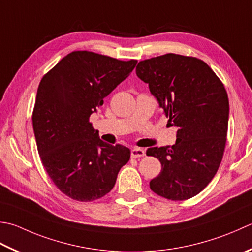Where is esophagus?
<instances>
[{"mask_svg": "<svg viewBox=\"0 0 252 252\" xmlns=\"http://www.w3.org/2000/svg\"><path fill=\"white\" fill-rule=\"evenodd\" d=\"M145 155V151L143 149H140V147H133L131 150V156L134 157V158H137V157H143Z\"/></svg>", "mask_w": 252, "mask_h": 252, "instance_id": "esophagus-1", "label": "esophagus"}]
</instances>
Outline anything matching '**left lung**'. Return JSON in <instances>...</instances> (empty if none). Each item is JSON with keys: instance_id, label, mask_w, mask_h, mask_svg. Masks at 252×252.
Returning <instances> with one entry per match:
<instances>
[{"instance_id": "8db88e82", "label": "left lung", "mask_w": 252, "mask_h": 252, "mask_svg": "<svg viewBox=\"0 0 252 252\" xmlns=\"http://www.w3.org/2000/svg\"><path fill=\"white\" fill-rule=\"evenodd\" d=\"M136 75L177 127L174 145L150 147L158 158L159 175L150 188L172 201L190 199L213 179L223 158L229 102L223 83L196 58L168 53L141 61Z\"/></svg>"}]
</instances>
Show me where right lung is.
Listing matches in <instances>:
<instances>
[{
    "label": "right lung",
    "instance_id": "add662e5",
    "mask_svg": "<svg viewBox=\"0 0 252 252\" xmlns=\"http://www.w3.org/2000/svg\"><path fill=\"white\" fill-rule=\"evenodd\" d=\"M136 63L74 51L39 84L32 113L39 155L54 185L73 200L102 198L130 159L127 147L99 139L90 117Z\"/></svg>",
    "mask_w": 252,
    "mask_h": 252
}]
</instances>
